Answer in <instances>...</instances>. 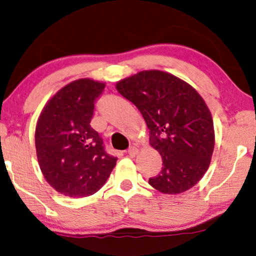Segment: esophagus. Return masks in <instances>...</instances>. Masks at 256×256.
<instances>
[{
    "mask_svg": "<svg viewBox=\"0 0 256 256\" xmlns=\"http://www.w3.org/2000/svg\"><path fill=\"white\" fill-rule=\"evenodd\" d=\"M126 153H128V154L130 156H134L138 153V148H134V146H131V148H128V151H126Z\"/></svg>",
    "mask_w": 256,
    "mask_h": 256,
    "instance_id": "obj_1",
    "label": "esophagus"
}]
</instances>
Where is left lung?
I'll use <instances>...</instances> for the list:
<instances>
[{
    "label": "left lung",
    "mask_w": 256,
    "mask_h": 256,
    "mask_svg": "<svg viewBox=\"0 0 256 256\" xmlns=\"http://www.w3.org/2000/svg\"><path fill=\"white\" fill-rule=\"evenodd\" d=\"M116 88L140 111L150 144L162 156V171L148 179L150 185L165 194L192 188L206 173L214 150L213 119L202 96L159 70L142 71Z\"/></svg>",
    "instance_id": "1"
}]
</instances>
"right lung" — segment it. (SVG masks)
Returning a JSON list of instances; mask_svg holds the SVG:
<instances>
[{
    "instance_id": "obj_1",
    "label": "right lung",
    "mask_w": 256,
    "mask_h": 256,
    "mask_svg": "<svg viewBox=\"0 0 256 256\" xmlns=\"http://www.w3.org/2000/svg\"><path fill=\"white\" fill-rule=\"evenodd\" d=\"M104 83L77 80L60 88L37 122L35 145L44 178L57 192L80 198L102 188L117 162L91 128Z\"/></svg>"
}]
</instances>
